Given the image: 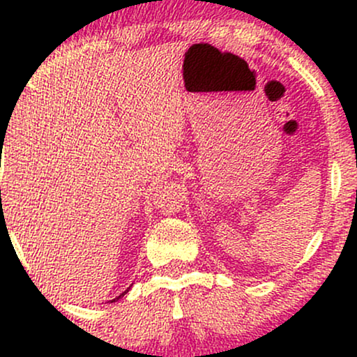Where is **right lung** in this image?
Here are the masks:
<instances>
[{
    "instance_id": "add662e5",
    "label": "right lung",
    "mask_w": 357,
    "mask_h": 357,
    "mask_svg": "<svg viewBox=\"0 0 357 357\" xmlns=\"http://www.w3.org/2000/svg\"><path fill=\"white\" fill-rule=\"evenodd\" d=\"M127 292H129V289H127V290H126V292H124V294H121V296H119V297H117V298H114V301H110V302H116V301H119V298H121V297H124V296H126V294H127Z\"/></svg>"
}]
</instances>
